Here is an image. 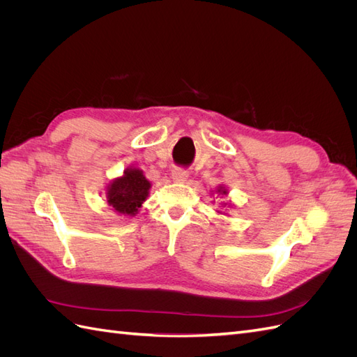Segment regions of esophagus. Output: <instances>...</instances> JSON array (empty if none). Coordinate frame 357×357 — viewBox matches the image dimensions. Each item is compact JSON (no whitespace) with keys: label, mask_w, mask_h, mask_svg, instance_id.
I'll return each mask as SVG.
<instances>
[{"label":"esophagus","mask_w":357,"mask_h":357,"mask_svg":"<svg viewBox=\"0 0 357 357\" xmlns=\"http://www.w3.org/2000/svg\"><path fill=\"white\" fill-rule=\"evenodd\" d=\"M171 177H172V180H174V181L181 183V181H186L188 180L189 172L186 169H183V168H174V169H172V172H171Z\"/></svg>","instance_id":"1"}]
</instances>
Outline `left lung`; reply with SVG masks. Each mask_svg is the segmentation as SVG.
<instances>
[{"label": "left lung", "mask_w": 357, "mask_h": 357, "mask_svg": "<svg viewBox=\"0 0 357 357\" xmlns=\"http://www.w3.org/2000/svg\"><path fill=\"white\" fill-rule=\"evenodd\" d=\"M218 192L220 193V195H226V193H228V190H226L223 186H219V188H218Z\"/></svg>", "instance_id": "1"}]
</instances>
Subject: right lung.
Returning <instances> with one entry per match:
<instances>
[{"mask_svg": "<svg viewBox=\"0 0 357 357\" xmlns=\"http://www.w3.org/2000/svg\"><path fill=\"white\" fill-rule=\"evenodd\" d=\"M150 181L138 168H126L122 177L112 180L107 186V202L116 213L135 215L149 197Z\"/></svg>", "mask_w": 357, "mask_h": 357, "instance_id": "right-lung-1", "label": "right lung"}]
</instances>
